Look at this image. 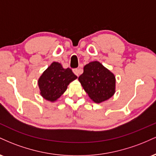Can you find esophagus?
<instances>
[{"mask_svg": "<svg viewBox=\"0 0 156 156\" xmlns=\"http://www.w3.org/2000/svg\"><path fill=\"white\" fill-rule=\"evenodd\" d=\"M73 73H74L77 76H79V74H80V69H77V68H76V69H73Z\"/></svg>", "mask_w": 156, "mask_h": 156, "instance_id": "esophagus-1", "label": "esophagus"}]
</instances>
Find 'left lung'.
<instances>
[{"label":"left lung","instance_id":"8db88e82","mask_svg":"<svg viewBox=\"0 0 156 156\" xmlns=\"http://www.w3.org/2000/svg\"><path fill=\"white\" fill-rule=\"evenodd\" d=\"M78 80L95 103L107 101L115 93V76L97 61L84 66L83 73L78 77Z\"/></svg>","mask_w":156,"mask_h":156}]
</instances>
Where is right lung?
Listing matches in <instances>:
<instances>
[{"instance_id":"obj_1","label":"right lung","mask_w":156,"mask_h":156,"mask_svg":"<svg viewBox=\"0 0 156 156\" xmlns=\"http://www.w3.org/2000/svg\"><path fill=\"white\" fill-rule=\"evenodd\" d=\"M77 78L70 68L64 69L58 62H53L38 80L40 94L47 101L54 102L67 90L69 83Z\"/></svg>"}]
</instances>
